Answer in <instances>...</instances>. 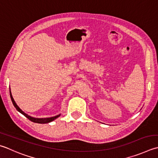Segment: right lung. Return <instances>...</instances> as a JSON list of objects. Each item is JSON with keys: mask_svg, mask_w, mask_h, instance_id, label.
Returning <instances> with one entry per match:
<instances>
[{"mask_svg": "<svg viewBox=\"0 0 158 158\" xmlns=\"http://www.w3.org/2000/svg\"><path fill=\"white\" fill-rule=\"evenodd\" d=\"M9 92H10V97H11V101H12V103H13L14 107H15V109H16V110L18 111V112H20L22 114H23V115H24V116L27 117V118L28 119H29V120H30L31 121H32V122H33V123H40V124H44V123H50V122L52 121V120H54L55 119H56L57 118H58V117L60 116V114H59V115H57V116H53V117H51V118H33V117L29 116V115H28V114L24 113V112H23V111L21 109H20V107L17 106V104L15 103V101L14 100L13 97H12V95H11V91H10V90H9Z\"/></svg>", "mask_w": 158, "mask_h": 158, "instance_id": "add662e5", "label": "right lung"}]
</instances>
